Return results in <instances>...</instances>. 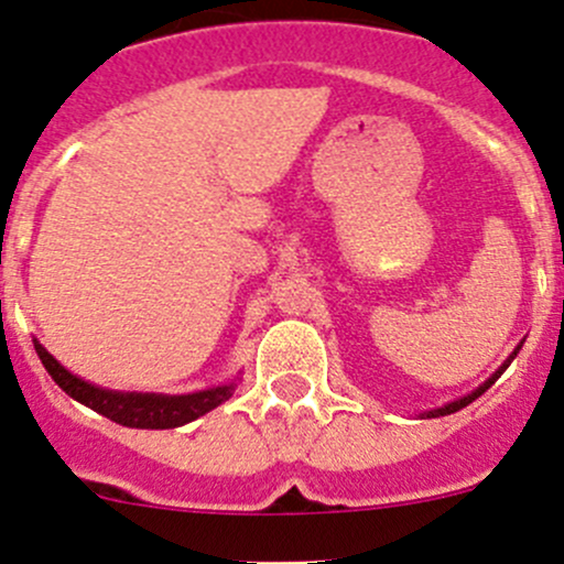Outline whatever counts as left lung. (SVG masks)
I'll use <instances>...</instances> for the list:
<instances>
[{"instance_id": "obj_1", "label": "left lung", "mask_w": 564, "mask_h": 564, "mask_svg": "<svg viewBox=\"0 0 564 564\" xmlns=\"http://www.w3.org/2000/svg\"><path fill=\"white\" fill-rule=\"evenodd\" d=\"M519 348H521V346H517V348H513V354H511V357H508L506 361H502V367H500V370H497V372H495V376H491V378H489V381H486V383H481V387H478L476 391H470V394H465V397H459V400L448 402V405H443V408H435V411H426V413H422V416H426V419L448 416V413H456V411H459V408L470 405V402H473V400H478V397H481V394H484V391H486V389H489V387H491V383H495V381H497V378H500V376H502V372H506V367H508V365H511V361H513V359H517Z\"/></svg>"}]
</instances>
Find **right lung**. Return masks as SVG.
<instances>
[{"mask_svg": "<svg viewBox=\"0 0 564 564\" xmlns=\"http://www.w3.org/2000/svg\"><path fill=\"white\" fill-rule=\"evenodd\" d=\"M34 351L45 370L51 372L53 381L67 391L73 400L83 402L91 411L102 413L110 422L132 426V430H175L194 419L205 416L207 411L218 408L235 394L237 383H224V387H213L205 391H194V394H142V391H112L94 387V383L83 381L73 376L67 367L58 365L51 354L34 340Z\"/></svg>", "mask_w": 564, "mask_h": 564, "instance_id": "add662e5", "label": "right lung"}]
</instances>
